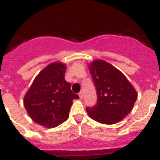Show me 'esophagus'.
<instances>
[{"label": "esophagus", "instance_id": "esophagus-1", "mask_svg": "<svg viewBox=\"0 0 160 160\" xmlns=\"http://www.w3.org/2000/svg\"><path fill=\"white\" fill-rule=\"evenodd\" d=\"M78 95H79V97H80V99H82V98H83V92H80L78 93Z\"/></svg>", "mask_w": 160, "mask_h": 160}]
</instances>
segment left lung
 Instances as JSON below:
<instances>
[{
	"label": "left lung",
	"instance_id": "8db88e82",
	"mask_svg": "<svg viewBox=\"0 0 160 160\" xmlns=\"http://www.w3.org/2000/svg\"><path fill=\"white\" fill-rule=\"evenodd\" d=\"M97 89L95 106L86 108L88 116L101 124L112 125L125 118L132 110L138 93L125 75L102 59L88 64Z\"/></svg>",
	"mask_w": 160,
	"mask_h": 160
}]
</instances>
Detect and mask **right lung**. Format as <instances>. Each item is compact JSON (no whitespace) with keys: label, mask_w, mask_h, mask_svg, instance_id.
Segmentation results:
<instances>
[{"label":"right lung","mask_w":160,"mask_h":160,"mask_svg":"<svg viewBox=\"0 0 160 160\" xmlns=\"http://www.w3.org/2000/svg\"><path fill=\"white\" fill-rule=\"evenodd\" d=\"M66 69L67 65L61 62L47 65L34 78L24 97L23 103L30 118L46 128H54L65 122L72 101L79 98L65 80Z\"/></svg>","instance_id":"right-lung-1"}]
</instances>
